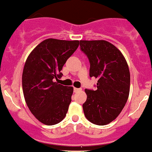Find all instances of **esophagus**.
I'll use <instances>...</instances> for the list:
<instances>
[{
  "label": "esophagus",
  "mask_w": 152,
  "mask_h": 152,
  "mask_svg": "<svg viewBox=\"0 0 152 152\" xmlns=\"http://www.w3.org/2000/svg\"><path fill=\"white\" fill-rule=\"evenodd\" d=\"M81 90H82L81 88H74V92L75 93H78V92H80Z\"/></svg>",
  "instance_id": "34e87169"
}]
</instances>
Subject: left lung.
Returning <instances> with one entry per match:
<instances>
[{
    "label": "left lung",
    "instance_id": "8db88e82",
    "mask_svg": "<svg viewBox=\"0 0 152 152\" xmlns=\"http://www.w3.org/2000/svg\"><path fill=\"white\" fill-rule=\"evenodd\" d=\"M81 50L90 63V76L97 79L96 90L86 89L83 104L85 117L96 125H106L117 118L129 96L131 76L121 52L105 40H80Z\"/></svg>",
    "mask_w": 152,
    "mask_h": 152
}]
</instances>
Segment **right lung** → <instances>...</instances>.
Wrapping results in <instances>:
<instances>
[{
  "label": "right lung",
  "mask_w": 152,
  "mask_h": 152,
  "mask_svg": "<svg viewBox=\"0 0 152 152\" xmlns=\"http://www.w3.org/2000/svg\"><path fill=\"white\" fill-rule=\"evenodd\" d=\"M79 45L78 40L45 39L27 58L22 73L23 94L28 107L41 123L54 125L66 117L73 87L54 80L62 76V66Z\"/></svg>",
  "instance_id": "add662e5"
}]
</instances>
